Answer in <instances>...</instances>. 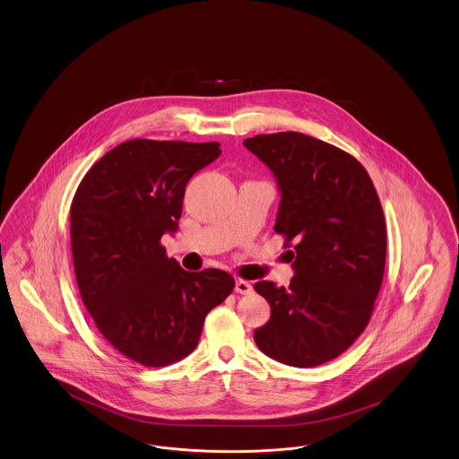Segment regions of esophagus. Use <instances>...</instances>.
Returning <instances> with one entry per match:
<instances>
[{
    "label": "esophagus",
    "mask_w": 459,
    "mask_h": 459,
    "mask_svg": "<svg viewBox=\"0 0 459 459\" xmlns=\"http://www.w3.org/2000/svg\"><path fill=\"white\" fill-rule=\"evenodd\" d=\"M236 292L242 295L251 294L253 292V285L247 280L238 278V280H236Z\"/></svg>",
    "instance_id": "obj_1"
}]
</instances>
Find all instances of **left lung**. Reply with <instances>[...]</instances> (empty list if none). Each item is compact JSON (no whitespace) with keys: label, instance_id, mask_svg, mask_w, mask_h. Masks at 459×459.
<instances>
[{"label":"left lung","instance_id":"1","mask_svg":"<svg viewBox=\"0 0 459 459\" xmlns=\"http://www.w3.org/2000/svg\"><path fill=\"white\" fill-rule=\"evenodd\" d=\"M244 145L275 174V232L294 247L289 287L255 283L272 307L255 342L281 364L321 366L370 321L385 276L383 206L364 165L342 148L295 131L256 134Z\"/></svg>","mask_w":459,"mask_h":459}]
</instances>
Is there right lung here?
<instances>
[{"label":"right lung","instance_id":"obj_1","mask_svg":"<svg viewBox=\"0 0 459 459\" xmlns=\"http://www.w3.org/2000/svg\"><path fill=\"white\" fill-rule=\"evenodd\" d=\"M221 143L129 140L83 176L70 208L74 276L93 325L114 349L165 367L196 349L206 314L236 287L217 268L184 272L160 238L183 213L186 184Z\"/></svg>","mask_w":459,"mask_h":459}]
</instances>
